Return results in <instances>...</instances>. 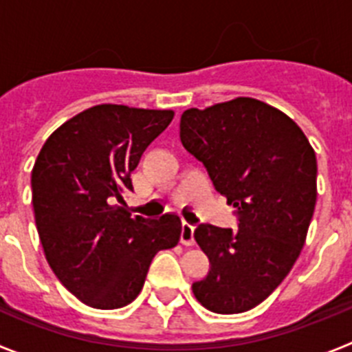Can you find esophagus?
<instances>
[{
  "mask_svg": "<svg viewBox=\"0 0 352 352\" xmlns=\"http://www.w3.org/2000/svg\"><path fill=\"white\" fill-rule=\"evenodd\" d=\"M179 241H182L183 245H194L195 239H194V226L188 222H183L182 223V234H179Z\"/></svg>",
  "mask_w": 352,
  "mask_h": 352,
  "instance_id": "esophagus-1",
  "label": "esophagus"
}]
</instances>
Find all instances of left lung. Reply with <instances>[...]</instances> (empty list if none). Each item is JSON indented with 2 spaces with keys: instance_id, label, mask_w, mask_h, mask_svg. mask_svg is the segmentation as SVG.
<instances>
[{
  "instance_id": "1",
  "label": "left lung",
  "mask_w": 352,
  "mask_h": 352,
  "mask_svg": "<svg viewBox=\"0 0 352 352\" xmlns=\"http://www.w3.org/2000/svg\"><path fill=\"white\" fill-rule=\"evenodd\" d=\"M179 138L238 222L195 229L210 272L192 291L214 314L247 312L282 284L303 248L317 199L316 153L291 118L247 96L185 111Z\"/></svg>"
}]
</instances>
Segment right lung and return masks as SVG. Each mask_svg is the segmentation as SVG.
Wrapping results in <instances>:
<instances>
[{"label": "right lung", "mask_w": 352, "mask_h": 352, "mask_svg": "<svg viewBox=\"0 0 352 352\" xmlns=\"http://www.w3.org/2000/svg\"><path fill=\"white\" fill-rule=\"evenodd\" d=\"M173 111L95 105L45 141L31 173L33 210L45 259L58 280L93 309L138 298L157 252L178 243L182 220L133 217L125 195L142 153Z\"/></svg>", "instance_id": "add662e5"}]
</instances>
